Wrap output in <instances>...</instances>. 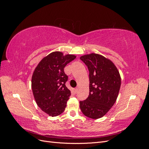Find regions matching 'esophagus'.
Wrapping results in <instances>:
<instances>
[{
  "instance_id": "1",
  "label": "esophagus",
  "mask_w": 149,
  "mask_h": 149,
  "mask_svg": "<svg viewBox=\"0 0 149 149\" xmlns=\"http://www.w3.org/2000/svg\"><path fill=\"white\" fill-rule=\"evenodd\" d=\"M78 92V88H75L74 89V93L76 94Z\"/></svg>"
}]
</instances>
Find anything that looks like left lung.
Segmentation results:
<instances>
[{"label": "left lung", "mask_w": 149, "mask_h": 149, "mask_svg": "<svg viewBox=\"0 0 149 149\" xmlns=\"http://www.w3.org/2000/svg\"><path fill=\"white\" fill-rule=\"evenodd\" d=\"M89 71V94L79 102L83 114L88 118H101L113 106L121 84L119 72L108 58L96 53L80 57Z\"/></svg>", "instance_id": "8db88e82"}]
</instances>
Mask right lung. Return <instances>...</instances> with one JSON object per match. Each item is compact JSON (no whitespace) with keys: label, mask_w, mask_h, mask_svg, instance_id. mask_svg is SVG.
<instances>
[{"label":"right lung","mask_w":149,"mask_h":149,"mask_svg":"<svg viewBox=\"0 0 149 149\" xmlns=\"http://www.w3.org/2000/svg\"><path fill=\"white\" fill-rule=\"evenodd\" d=\"M74 55H63L54 52L44 57L35 68L31 77V89L35 100L43 112L52 117L65 109L71 95L66 86L68 76L64 68L76 58Z\"/></svg>","instance_id":"add662e5"}]
</instances>
